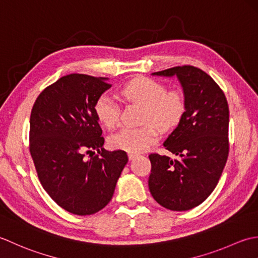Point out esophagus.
I'll use <instances>...</instances> for the list:
<instances>
[{"instance_id":"esophagus-1","label":"esophagus","mask_w":258,"mask_h":258,"mask_svg":"<svg viewBox=\"0 0 258 258\" xmlns=\"http://www.w3.org/2000/svg\"><path fill=\"white\" fill-rule=\"evenodd\" d=\"M137 156H138V154H136V152H129V154H128V157H129V159H130V160L135 159Z\"/></svg>"}]
</instances>
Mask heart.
I'll list each match as a JSON object with an SVG mask.
<instances>
[{"instance_id": "b5f03b06", "label": "heart", "mask_w": 258, "mask_h": 258, "mask_svg": "<svg viewBox=\"0 0 258 258\" xmlns=\"http://www.w3.org/2000/svg\"><path fill=\"white\" fill-rule=\"evenodd\" d=\"M123 99L144 107L139 128H124L110 138L115 149L139 152L148 148L158 138V129L170 131L180 123L186 111V98L178 89L166 90L162 83L147 77H137L124 83L120 90ZM94 113L108 129L119 123L120 109L114 100L102 94L94 103Z\"/></svg>"}]
</instances>
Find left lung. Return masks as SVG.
I'll list each match as a JSON object with an SVG mask.
<instances>
[{"mask_svg":"<svg viewBox=\"0 0 258 258\" xmlns=\"http://www.w3.org/2000/svg\"><path fill=\"white\" fill-rule=\"evenodd\" d=\"M154 75L178 77L186 111L164 143L178 158L150 154L148 186L162 207L182 212L201 205L222 176L229 152L228 103L214 79L199 68L173 67Z\"/></svg>","mask_w":258,"mask_h":258,"instance_id":"left-lung-1","label":"left lung"}]
</instances>
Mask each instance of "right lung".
<instances>
[{
  "label": "right lung",
  "instance_id": "right-lung-1",
  "mask_svg": "<svg viewBox=\"0 0 258 258\" xmlns=\"http://www.w3.org/2000/svg\"><path fill=\"white\" fill-rule=\"evenodd\" d=\"M110 87L104 78L71 73L46 87L31 110L29 150L41 185L80 216L107 206L128 162L125 151L102 148L94 103Z\"/></svg>",
  "mask_w": 258,
  "mask_h": 258
}]
</instances>
